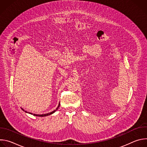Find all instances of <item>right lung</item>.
I'll list each match as a JSON object with an SVG mask.
<instances>
[{
	"instance_id": "obj_1",
	"label": "right lung",
	"mask_w": 147,
	"mask_h": 147,
	"mask_svg": "<svg viewBox=\"0 0 147 147\" xmlns=\"http://www.w3.org/2000/svg\"><path fill=\"white\" fill-rule=\"evenodd\" d=\"M59 106H60V105H59V106H58V107L56 109V110H55V111H53V112H51V113H47V114H45V115H35V114H34L33 115L34 116H40V117H44V116H49V115H52V114H53V113H55L57 110V109L59 108ZM30 114H32V113H30Z\"/></svg>"
}]
</instances>
